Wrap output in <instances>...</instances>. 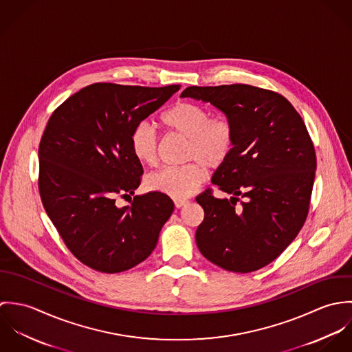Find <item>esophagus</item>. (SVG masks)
Segmentation results:
<instances>
[{
  "mask_svg": "<svg viewBox=\"0 0 352 352\" xmlns=\"http://www.w3.org/2000/svg\"><path fill=\"white\" fill-rule=\"evenodd\" d=\"M175 206L177 207V208H180V207H183V206H186L188 201L187 199H175Z\"/></svg>",
  "mask_w": 352,
  "mask_h": 352,
  "instance_id": "obj_1",
  "label": "esophagus"
}]
</instances>
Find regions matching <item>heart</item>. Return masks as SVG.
<instances>
[{
    "label": "heart",
    "instance_id": "obj_1",
    "mask_svg": "<svg viewBox=\"0 0 352 352\" xmlns=\"http://www.w3.org/2000/svg\"><path fill=\"white\" fill-rule=\"evenodd\" d=\"M162 124L172 133L187 138L186 160L180 166H165L148 177V187L168 197H190L206 180L207 169L222 166L236 146V126L228 116H211L210 111L192 101L182 100L161 115ZM158 134L148 120L134 126L130 134L131 151L145 165L158 160Z\"/></svg>",
    "mask_w": 352,
    "mask_h": 352
}]
</instances>
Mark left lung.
I'll return each instance as SVG.
<instances>
[{"instance_id":"8db88e82","label":"left lung","mask_w":352,"mask_h":352,"mask_svg":"<svg viewBox=\"0 0 352 352\" xmlns=\"http://www.w3.org/2000/svg\"><path fill=\"white\" fill-rule=\"evenodd\" d=\"M183 98L208 101L236 126V146L197 197L204 210L197 229L201 254L232 272H252L274 261L306 221L316 175V151L301 115L282 95L232 84L188 87Z\"/></svg>"}]
</instances>
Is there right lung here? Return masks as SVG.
<instances>
[{
	"mask_svg": "<svg viewBox=\"0 0 352 352\" xmlns=\"http://www.w3.org/2000/svg\"><path fill=\"white\" fill-rule=\"evenodd\" d=\"M179 89L96 82L49 119L39 145V194L67 250L95 271L116 274L144 261L173 212L172 199L157 191L124 208L114 201L133 195L144 175L131 130Z\"/></svg>",
	"mask_w": 352,
	"mask_h": 352,
	"instance_id": "1",
	"label": "right lung"
}]
</instances>
